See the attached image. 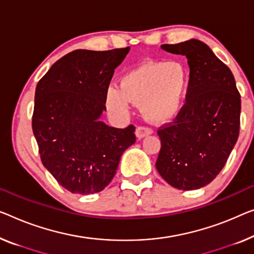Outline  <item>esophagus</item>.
<instances>
[{"instance_id":"34e87169","label":"esophagus","mask_w":254,"mask_h":254,"mask_svg":"<svg viewBox=\"0 0 254 254\" xmlns=\"http://www.w3.org/2000/svg\"><path fill=\"white\" fill-rule=\"evenodd\" d=\"M151 133H153V130L148 127H138L135 128V135H137V138L139 139L146 137V135H149Z\"/></svg>"}]
</instances>
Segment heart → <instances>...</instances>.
<instances>
[{
    "label": "heart",
    "instance_id": "heart-1",
    "mask_svg": "<svg viewBox=\"0 0 254 254\" xmlns=\"http://www.w3.org/2000/svg\"><path fill=\"white\" fill-rule=\"evenodd\" d=\"M187 88L188 73L181 63L147 62L124 74L120 86H108L106 104L120 115L127 114L130 103L141 105L147 119L163 123L180 111Z\"/></svg>",
    "mask_w": 254,
    "mask_h": 254
}]
</instances>
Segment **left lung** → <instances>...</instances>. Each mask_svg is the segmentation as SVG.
Instances as JSON below:
<instances>
[{"label":"left lung","instance_id":"obj_1","mask_svg":"<svg viewBox=\"0 0 254 254\" xmlns=\"http://www.w3.org/2000/svg\"><path fill=\"white\" fill-rule=\"evenodd\" d=\"M161 48L186 56L190 71L186 104L157 131L156 169L172 187L192 190L209 185L228 160L240 133L241 94L232 70L202 41Z\"/></svg>","mask_w":254,"mask_h":254}]
</instances>
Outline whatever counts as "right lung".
<instances>
[{"label": "right lung", "instance_id": "add662e5", "mask_svg": "<svg viewBox=\"0 0 254 254\" xmlns=\"http://www.w3.org/2000/svg\"><path fill=\"white\" fill-rule=\"evenodd\" d=\"M130 48L75 50L51 66L35 90L32 119L41 161L73 194L99 192L114 178L121 156L135 142V127H108L106 90Z\"/></svg>", "mask_w": 254, "mask_h": 254}]
</instances>
